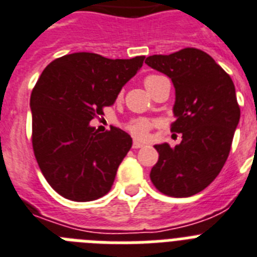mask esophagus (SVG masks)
<instances>
[{
  "label": "esophagus",
  "mask_w": 257,
  "mask_h": 257,
  "mask_svg": "<svg viewBox=\"0 0 257 257\" xmlns=\"http://www.w3.org/2000/svg\"><path fill=\"white\" fill-rule=\"evenodd\" d=\"M133 149H140V148H143L144 147V144L143 143H140V141H133Z\"/></svg>",
  "instance_id": "34e87169"
}]
</instances>
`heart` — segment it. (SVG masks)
<instances>
[{
  "instance_id": "1",
  "label": "heart",
  "mask_w": 257,
  "mask_h": 257,
  "mask_svg": "<svg viewBox=\"0 0 257 257\" xmlns=\"http://www.w3.org/2000/svg\"><path fill=\"white\" fill-rule=\"evenodd\" d=\"M161 78H164V76H160V75H148L147 78H145V80H144V84H145L148 91L152 88V85H153L156 81H158ZM154 125H156V122H154L153 120L139 117L129 120L124 126L133 137H136V139H145V137H148V135H149V132L152 131V128H153Z\"/></svg>"
}]
</instances>
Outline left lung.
Returning a JSON list of instances; mask_svg holds the SVG:
<instances>
[{
	"label": "left lung",
	"mask_w": 257,
	"mask_h": 257,
	"mask_svg": "<svg viewBox=\"0 0 257 257\" xmlns=\"http://www.w3.org/2000/svg\"><path fill=\"white\" fill-rule=\"evenodd\" d=\"M145 63L172 79L176 121L170 131L182 133L176 148L154 147L160 157L150 179L165 195L191 197L218 177L228 158L240 118L235 85L211 56L193 47L148 56Z\"/></svg>",
	"instance_id": "left-lung-1"
}]
</instances>
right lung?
Masks as SVG:
<instances>
[{
  "label": "right lung",
  "instance_id": "right-lung-1",
  "mask_svg": "<svg viewBox=\"0 0 257 257\" xmlns=\"http://www.w3.org/2000/svg\"><path fill=\"white\" fill-rule=\"evenodd\" d=\"M144 59L68 54L39 76L30 96L33 150L46 181L66 199L95 201L113 185L132 137L114 126L99 133L89 121L114 103Z\"/></svg>",
  "mask_w": 257,
  "mask_h": 257
}]
</instances>
